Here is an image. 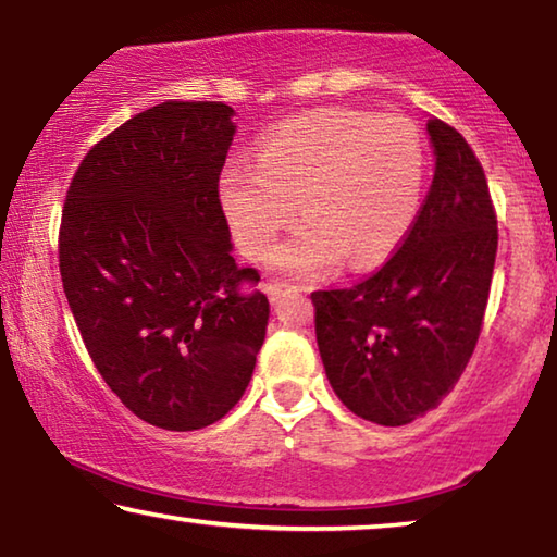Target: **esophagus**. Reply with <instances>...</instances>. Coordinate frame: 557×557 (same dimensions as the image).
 Instances as JSON below:
<instances>
[{
	"label": "esophagus",
	"mask_w": 557,
	"mask_h": 557,
	"mask_svg": "<svg viewBox=\"0 0 557 557\" xmlns=\"http://www.w3.org/2000/svg\"><path fill=\"white\" fill-rule=\"evenodd\" d=\"M299 292H304L301 286L286 284V281H269V284H265V294H269L271 301H281L286 294H299Z\"/></svg>",
	"instance_id": "34e87169"
}]
</instances>
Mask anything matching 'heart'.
I'll use <instances>...</instances> for the list:
<instances>
[{"instance_id": "heart-1", "label": "heart", "mask_w": 557, "mask_h": 557, "mask_svg": "<svg viewBox=\"0 0 557 557\" xmlns=\"http://www.w3.org/2000/svg\"><path fill=\"white\" fill-rule=\"evenodd\" d=\"M425 149L413 121L357 109H322L284 121L258 141L256 166L231 162L220 174V208L235 246L263 261L294 220L299 231L273 261L317 276L383 263L406 240L421 210Z\"/></svg>"}]
</instances>
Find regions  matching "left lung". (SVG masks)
I'll return each instance as SVG.
<instances>
[{
  "label": "left lung",
  "instance_id": "obj_1",
  "mask_svg": "<svg viewBox=\"0 0 557 557\" xmlns=\"http://www.w3.org/2000/svg\"><path fill=\"white\" fill-rule=\"evenodd\" d=\"M436 172L406 240L352 286L311 292L317 345L355 416L406 425L436 408L474 355L497 258V210L467 139L429 119Z\"/></svg>",
  "mask_w": 557,
  "mask_h": 557
}]
</instances>
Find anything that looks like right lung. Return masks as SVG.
Listing matches in <instances>:
<instances>
[{"mask_svg": "<svg viewBox=\"0 0 557 557\" xmlns=\"http://www.w3.org/2000/svg\"><path fill=\"white\" fill-rule=\"evenodd\" d=\"M233 109L166 101L94 144L67 187L60 278L96 370L157 429L197 431L246 393L269 299L231 256L220 172Z\"/></svg>", "mask_w": 557, "mask_h": 557, "instance_id": "right-lung-1", "label": "right lung"}]
</instances>
